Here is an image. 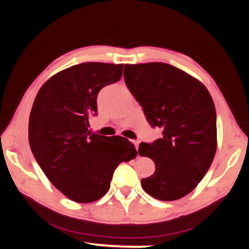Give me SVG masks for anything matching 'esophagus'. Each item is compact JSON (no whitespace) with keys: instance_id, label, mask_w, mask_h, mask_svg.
I'll list each match as a JSON object with an SVG mask.
<instances>
[{"instance_id":"obj_1","label":"esophagus","mask_w":249,"mask_h":249,"mask_svg":"<svg viewBox=\"0 0 249 249\" xmlns=\"http://www.w3.org/2000/svg\"><path fill=\"white\" fill-rule=\"evenodd\" d=\"M132 142H133V144H134L135 148L138 149V145H140V142H138V141H132Z\"/></svg>"}]
</instances>
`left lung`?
<instances>
[{"label": "left lung", "instance_id": "left-lung-1", "mask_svg": "<svg viewBox=\"0 0 249 249\" xmlns=\"http://www.w3.org/2000/svg\"><path fill=\"white\" fill-rule=\"evenodd\" d=\"M124 79L148 123L162 129L161 138L138 148L156 166L142 187L155 199H181L203 179L215 156L212 96L199 80L163 62L125 65Z\"/></svg>", "mask_w": 249, "mask_h": 249}]
</instances>
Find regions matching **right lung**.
I'll use <instances>...</instances> for the list:
<instances>
[{
	"instance_id": "right-lung-1",
	"label": "right lung",
	"mask_w": 249,
	"mask_h": 249,
	"mask_svg": "<svg viewBox=\"0 0 249 249\" xmlns=\"http://www.w3.org/2000/svg\"><path fill=\"white\" fill-rule=\"evenodd\" d=\"M123 66H72L47 80L34 101L28 124L34 157L50 182L74 202L90 203L102 197L116 167L137 156L126 138L88 130L90 116L98 112V93L119 81Z\"/></svg>"
}]
</instances>
